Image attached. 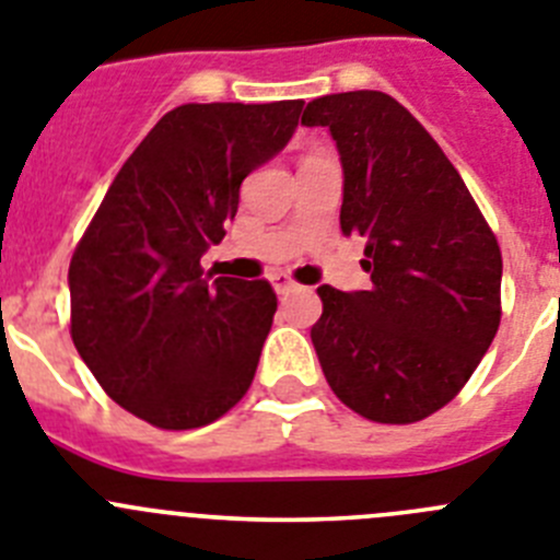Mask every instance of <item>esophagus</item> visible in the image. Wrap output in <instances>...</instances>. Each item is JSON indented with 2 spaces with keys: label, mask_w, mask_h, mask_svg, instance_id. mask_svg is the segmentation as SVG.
<instances>
[{
  "label": "esophagus",
  "mask_w": 560,
  "mask_h": 560,
  "mask_svg": "<svg viewBox=\"0 0 560 560\" xmlns=\"http://www.w3.org/2000/svg\"><path fill=\"white\" fill-rule=\"evenodd\" d=\"M271 285H275L277 294H289V291L300 289V285L291 280V275H285V271H277V275H271Z\"/></svg>",
  "instance_id": "34e87169"
}]
</instances>
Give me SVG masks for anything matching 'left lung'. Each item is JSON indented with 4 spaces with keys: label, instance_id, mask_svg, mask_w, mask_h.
Here are the masks:
<instances>
[{
    "label": "left lung",
    "instance_id": "obj_1",
    "mask_svg": "<svg viewBox=\"0 0 560 560\" xmlns=\"http://www.w3.org/2000/svg\"><path fill=\"white\" fill-rule=\"evenodd\" d=\"M345 173L339 224L368 241L370 291L319 285L311 328L336 398L375 423H415L471 378L502 319V252L457 167L384 92H339L305 106Z\"/></svg>",
    "mask_w": 560,
    "mask_h": 560
}]
</instances>
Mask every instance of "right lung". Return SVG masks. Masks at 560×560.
<instances>
[{"instance_id":"right-lung-1","label":"right lung","mask_w":560,"mask_h":560,"mask_svg":"<svg viewBox=\"0 0 560 560\" xmlns=\"http://www.w3.org/2000/svg\"><path fill=\"white\" fill-rule=\"evenodd\" d=\"M303 101L173 108L114 176L69 264L72 341L106 395L156 429H199L255 378L277 294L205 277L241 182L285 148Z\"/></svg>"}]
</instances>
